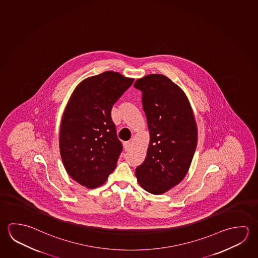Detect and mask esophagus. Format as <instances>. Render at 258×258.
Listing matches in <instances>:
<instances>
[{
	"label": "esophagus",
	"mask_w": 258,
	"mask_h": 258,
	"mask_svg": "<svg viewBox=\"0 0 258 258\" xmlns=\"http://www.w3.org/2000/svg\"><path fill=\"white\" fill-rule=\"evenodd\" d=\"M124 149H125L126 151H128V150H131L132 149V143H131V141H127V142L124 143Z\"/></svg>",
	"instance_id": "34e87169"
}]
</instances>
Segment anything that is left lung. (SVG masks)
<instances>
[{"label": "left lung", "mask_w": 258, "mask_h": 258, "mask_svg": "<svg viewBox=\"0 0 258 258\" xmlns=\"http://www.w3.org/2000/svg\"><path fill=\"white\" fill-rule=\"evenodd\" d=\"M149 131L144 162L136 168L138 182L153 195L179 184L189 169L198 142L193 109L185 92L162 74L136 81Z\"/></svg>", "instance_id": "obj_1"}]
</instances>
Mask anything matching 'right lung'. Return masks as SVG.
Returning <instances> with one entry per match:
<instances>
[{
    "instance_id": "add662e5",
    "label": "right lung",
    "mask_w": 258,
    "mask_h": 258,
    "mask_svg": "<svg viewBox=\"0 0 258 258\" xmlns=\"http://www.w3.org/2000/svg\"><path fill=\"white\" fill-rule=\"evenodd\" d=\"M133 82L111 71L87 78L78 84L64 109L60 157L69 176L88 188L103 185L117 166L122 145L111 109Z\"/></svg>"
}]
</instances>
